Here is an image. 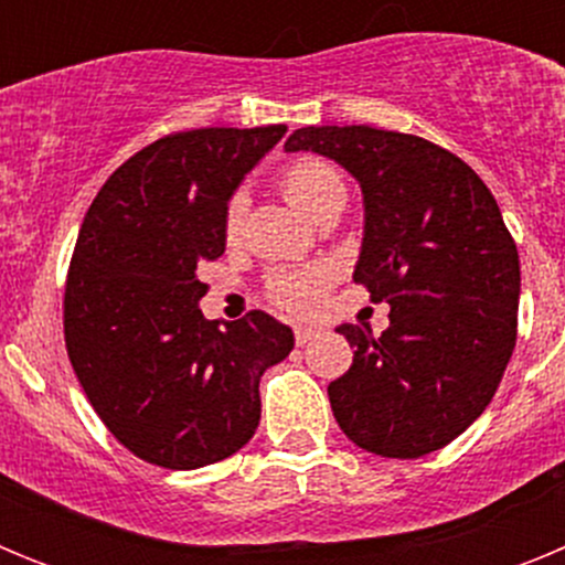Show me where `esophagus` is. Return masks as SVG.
I'll return each instance as SVG.
<instances>
[{
    "mask_svg": "<svg viewBox=\"0 0 565 565\" xmlns=\"http://www.w3.org/2000/svg\"><path fill=\"white\" fill-rule=\"evenodd\" d=\"M313 337H319L317 328H311V326H297V328H294V339H297V344L311 342Z\"/></svg>",
    "mask_w": 565,
    "mask_h": 565,
    "instance_id": "1",
    "label": "esophagus"
}]
</instances>
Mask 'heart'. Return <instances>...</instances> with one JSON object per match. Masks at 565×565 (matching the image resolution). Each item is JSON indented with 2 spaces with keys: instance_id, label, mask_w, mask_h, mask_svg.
<instances>
[{
  "instance_id": "1",
  "label": "heart",
  "mask_w": 565,
  "mask_h": 565,
  "mask_svg": "<svg viewBox=\"0 0 565 565\" xmlns=\"http://www.w3.org/2000/svg\"><path fill=\"white\" fill-rule=\"evenodd\" d=\"M279 189L288 201L302 214L313 217L322 206L331 201H344V181L337 167L322 158H297L279 172ZM243 217H246V198L234 194L226 209V237L237 239L243 232ZM337 271L328 263H313V266L277 268L268 274V297L274 306L286 308L291 313H308L319 306V299L331 286Z\"/></svg>"
}]
</instances>
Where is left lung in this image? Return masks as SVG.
<instances>
[{
    "label": "left lung",
    "mask_w": 565,
    "mask_h": 565,
    "mask_svg": "<svg viewBox=\"0 0 565 565\" xmlns=\"http://www.w3.org/2000/svg\"><path fill=\"white\" fill-rule=\"evenodd\" d=\"M288 152L326 154L362 186L353 279L391 306V328L339 326L353 364L328 384L356 447L418 458L461 436L495 396L518 339L521 259L501 209L461 158L418 135L302 127Z\"/></svg>",
    "instance_id": "obj_1"
}]
</instances>
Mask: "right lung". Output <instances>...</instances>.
Returning <instances> with one entry per match:
<instances>
[{"label":"right lung","mask_w":565,"mask_h":565,"mask_svg":"<svg viewBox=\"0 0 565 565\" xmlns=\"http://www.w3.org/2000/svg\"><path fill=\"white\" fill-rule=\"evenodd\" d=\"M286 124L174 132L109 174L64 286V342L93 411L138 458L198 469L246 447L259 376L294 348L263 311L209 322L198 266L226 252V209Z\"/></svg>","instance_id":"add662e5"}]
</instances>
